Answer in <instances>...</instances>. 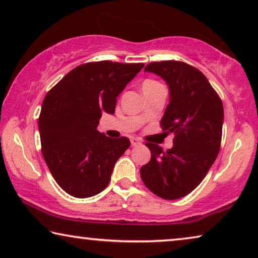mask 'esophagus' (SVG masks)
<instances>
[{
	"instance_id": "obj_1",
	"label": "esophagus",
	"mask_w": 258,
	"mask_h": 258,
	"mask_svg": "<svg viewBox=\"0 0 258 258\" xmlns=\"http://www.w3.org/2000/svg\"><path fill=\"white\" fill-rule=\"evenodd\" d=\"M130 143H132L133 146H138L142 144V142L138 140V138H132V140H130Z\"/></svg>"
}]
</instances>
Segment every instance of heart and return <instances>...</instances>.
I'll return each instance as SVG.
<instances>
[{
  "instance_id": "obj_1",
  "label": "heart",
  "mask_w": 258,
  "mask_h": 258,
  "mask_svg": "<svg viewBox=\"0 0 258 258\" xmlns=\"http://www.w3.org/2000/svg\"><path fill=\"white\" fill-rule=\"evenodd\" d=\"M157 82L154 81H151V79H149V81H145L144 83H143V86H146V85H152V84H156Z\"/></svg>"
}]
</instances>
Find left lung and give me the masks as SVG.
<instances>
[{
  "label": "left lung",
  "instance_id": "obj_1",
  "mask_svg": "<svg viewBox=\"0 0 258 258\" xmlns=\"http://www.w3.org/2000/svg\"><path fill=\"white\" fill-rule=\"evenodd\" d=\"M144 70L159 75L169 86L170 100L160 126L174 134V145L164 151L145 143L151 159L141 167V177L154 195L177 200L203 181L216 160L223 135V101L204 74L185 62H151Z\"/></svg>",
  "mask_w": 258,
  "mask_h": 258
}]
</instances>
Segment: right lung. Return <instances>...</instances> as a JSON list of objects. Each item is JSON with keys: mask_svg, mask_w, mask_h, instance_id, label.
<instances>
[{"mask_svg": "<svg viewBox=\"0 0 258 258\" xmlns=\"http://www.w3.org/2000/svg\"><path fill=\"white\" fill-rule=\"evenodd\" d=\"M143 67L84 63L47 92L38 120L41 152L55 181L70 196L91 197L108 185L130 141L99 134V118L102 113L114 114L117 96Z\"/></svg>", "mask_w": 258, "mask_h": 258, "instance_id": "1", "label": "right lung"}]
</instances>
